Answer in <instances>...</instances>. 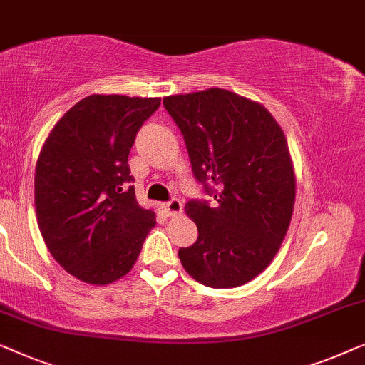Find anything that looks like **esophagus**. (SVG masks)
Segmentation results:
<instances>
[{
  "instance_id": "esophagus-1",
  "label": "esophagus",
  "mask_w": 365,
  "mask_h": 365,
  "mask_svg": "<svg viewBox=\"0 0 365 365\" xmlns=\"http://www.w3.org/2000/svg\"><path fill=\"white\" fill-rule=\"evenodd\" d=\"M163 207H165V212H167L168 217H177V215L182 213V202H180V200H177V198H173V200H170V202H167L165 205H163Z\"/></svg>"
}]
</instances>
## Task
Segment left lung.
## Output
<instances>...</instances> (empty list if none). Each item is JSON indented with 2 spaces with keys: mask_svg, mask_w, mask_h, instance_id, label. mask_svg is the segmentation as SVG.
Here are the masks:
<instances>
[{
  "mask_svg": "<svg viewBox=\"0 0 365 365\" xmlns=\"http://www.w3.org/2000/svg\"><path fill=\"white\" fill-rule=\"evenodd\" d=\"M195 178L218 207L188 202L198 238L178 250L183 268L210 287H236L268 268L291 223L296 175L284 132L268 109L232 91L163 97Z\"/></svg>",
  "mask_w": 365,
  "mask_h": 365,
  "instance_id": "1",
  "label": "left lung"
}]
</instances>
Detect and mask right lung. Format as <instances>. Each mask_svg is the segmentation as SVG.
<instances>
[{"mask_svg": "<svg viewBox=\"0 0 365 365\" xmlns=\"http://www.w3.org/2000/svg\"><path fill=\"white\" fill-rule=\"evenodd\" d=\"M160 97L92 94L56 122L34 175L38 227L54 259L84 283L120 279L155 227L142 208L127 163L143 122Z\"/></svg>", "mask_w": 365, "mask_h": 365, "instance_id": "1", "label": "right lung"}]
</instances>
